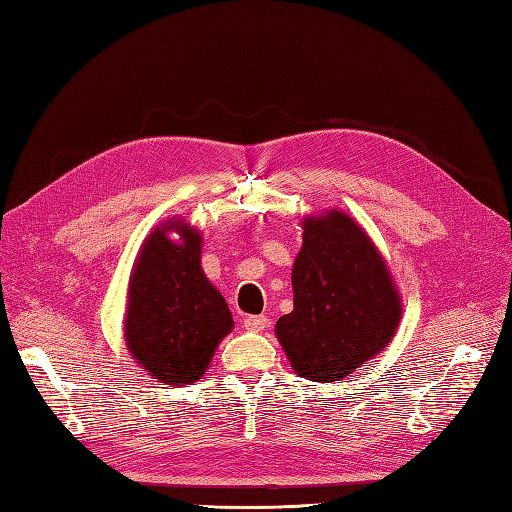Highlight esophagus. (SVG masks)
<instances>
[{"label": "esophagus", "mask_w": 512, "mask_h": 512, "mask_svg": "<svg viewBox=\"0 0 512 512\" xmlns=\"http://www.w3.org/2000/svg\"><path fill=\"white\" fill-rule=\"evenodd\" d=\"M268 325V317H264V314H250V317L244 319V328L248 332H262Z\"/></svg>", "instance_id": "esophagus-1"}]
</instances>
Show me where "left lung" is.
Masks as SVG:
<instances>
[{
  "label": "left lung",
  "instance_id": "8db88e82",
  "mask_svg": "<svg viewBox=\"0 0 512 512\" xmlns=\"http://www.w3.org/2000/svg\"><path fill=\"white\" fill-rule=\"evenodd\" d=\"M295 308L275 325L292 369L314 383L356 372L394 339L400 295L383 255L343 211L303 217Z\"/></svg>",
  "mask_w": 512,
  "mask_h": 512
}]
</instances>
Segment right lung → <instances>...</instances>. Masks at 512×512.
Segmentation results:
<instances>
[{
	"label": "right lung",
	"mask_w": 512,
	"mask_h": 512,
	"mask_svg": "<svg viewBox=\"0 0 512 512\" xmlns=\"http://www.w3.org/2000/svg\"><path fill=\"white\" fill-rule=\"evenodd\" d=\"M200 255L202 235L184 220H169L149 233L129 277L127 350L167 385L200 380L215 347L233 330L231 310L206 279Z\"/></svg>",
	"instance_id": "1"
}]
</instances>
